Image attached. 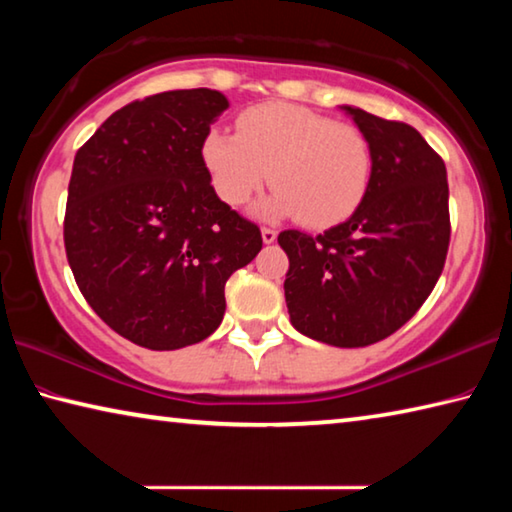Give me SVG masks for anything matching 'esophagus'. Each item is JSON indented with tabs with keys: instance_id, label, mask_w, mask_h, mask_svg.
<instances>
[{
	"instance_id": "esophagus-1",
	"label": "esophagus",
	"mask_w": 512,
	"mask_h": 512,
	"mask_svg": "<svg viewBox=\"0 0 512 512\" xmlns=\"http://www.w3.org/2000/svg\"><path fill=\"white\" fill-rule=\"evenodd\" d=\"M262 239H264V244H273V241L277 239V230L262 228Z\"/></svg>"
}]
</instances>
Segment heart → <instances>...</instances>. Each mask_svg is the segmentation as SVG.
Returning a JSON list of instances; mask_svg holds the SVG:
<instances>
[{"label": "heart", "instance_id": "heart-1", "mask_svg": "<svg viewBox=\"0 0 512 512\" xmlns=\"http://www.w3.org/2000/svg\"><path fill=\"white\" fill-rule=\"evenodd\" d=\"M203 162L225 203L244 205L271 180L275 194L264 214L298 216L311 228L348 219L372 178L370 142L357 126L293 103L244 110L237 135L212 128Z\"/></svg>", "mask_w": 512, "mask_h": 512}]
</instances>
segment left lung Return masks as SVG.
<instances>
[{"label":"left lung","instance_id":"obj_1","mask_svg":"<svg viewBox=\"0 0 512 512\" xmlns=\"http://www.w3.org/2000/svg\"><path fill=\"white\" fill-rule=\"evenodd\" d=\"M343 110L368 137L372 178L348 221L311 237L284 230L291 325L336 348H363L413 318L443 273L449 235L447 169L404 121Z\"/></svg>","mask_w":512,"mask_h":512}]
</instances>
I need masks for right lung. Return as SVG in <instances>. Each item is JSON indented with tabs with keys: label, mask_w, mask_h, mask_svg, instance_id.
I'll use <instances>...</instances> for the list:
<instances>
[{
	"label": "right lung",
	"mask_w": 512,
	"mask_h": 512,
	"mask_svg": "<svg viewBox=\"0 0 512 512\" xmlns=\"http://www.w3.org/2000/svg\"><path fill=\"white\" fill-rule=\"evenodd\" d=\"M221 92L171 90L128 103L74 158L65 253L83 298L119 336L178 350L210 336L225 282L262 250L253 221L216 196L203 162Z\"/></svg>",
	"instance_id": "add662e5"
}]
</instances>
